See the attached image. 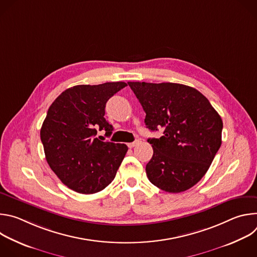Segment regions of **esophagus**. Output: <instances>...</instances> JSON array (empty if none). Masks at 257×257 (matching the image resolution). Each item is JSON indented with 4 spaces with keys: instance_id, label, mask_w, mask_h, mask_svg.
<instances>
[{
    "instance_id": "esophagus-1",
    "label": "esophagus",
    "mask_w": 257,
    "mask_h": 257,
    "mask_svg": "<svg viewBox=\"0 0 257 257\" xmlns=\"http://www.w3.org/2000/svg\"><path fill=\"white\" fill-rule=\"evenodd\" d=\"M139 143H140V141H139V140H135V141H133V142H130V143H128V148H130V149H133L134 146L138 145Z\"/></svg>"
}]
</instances>
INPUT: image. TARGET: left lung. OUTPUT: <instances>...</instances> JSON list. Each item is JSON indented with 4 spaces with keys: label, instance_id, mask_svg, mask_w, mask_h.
<instances>
[{
    "label": "left lung",
    "instance_id": "1",
    "mask_svg": "<svg viewBox=\"0 0 257 257\" xmlns=\"http://www.w3.org/2000/svg\"><path fill=\"white\" fill-rule=\"evenodd\" d=\"M128 84L146 114V127L164 132L160 138L148 139L154 149L145 168L149 180L170 193L193 187L221 148V116L193 87L171 82Z\"/></svg>",
    "mask_w": 257,
    "mask_h": 257
}]
</instances>
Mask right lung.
Returning a JSON list of instances; mask_svg holds the SVG:
<instances>
[{"label":"right lung","instance_id":"right-lung-1","mask_svg":"<svg viewBox=\"0 0 257 257\" xmlns=\"http://www.w3.org/2000/svg\"><path fill=\"white\" fill-rule=\"evenodd\" d=\"M125 82L76 85L51 104L41 129L46 160L70 189L92 194L111 183L128 151L124 143L101 141L95 135L113 126L104 118L105 103Z\"/></svg>","mask_w":257,"mask_h":257}]
</instances>
